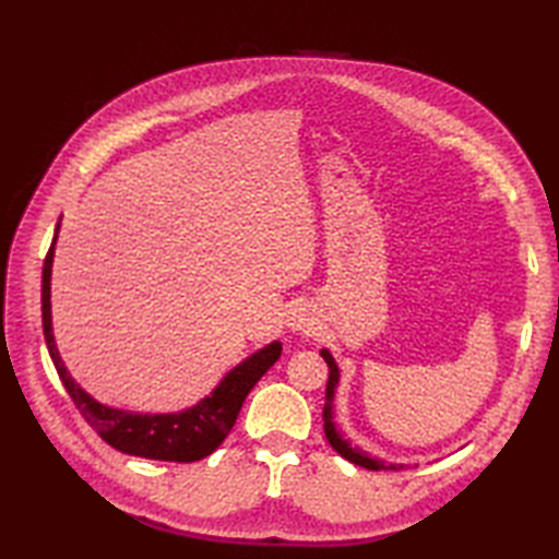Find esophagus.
<instances>
[{
	"mask_svg": "<svg viewBox=\"0 0 559 559\" xmlns=\"http://www.w3.org/2000/svg\"><path fill=\"white\" fill-rule=\"evenodd\" d=\"M314 324H317L314 314L307 310V307H302V305L295 307V310L288 317V329L290 331H302V334H310V331L314 329Z\"/></svg>",
	"mask_w": 559,
	"mask_h": 559,
	"instance_id": "34e87169",
	"label": "esophagus"
}]
</instances>
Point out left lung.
Instances as JSON below:
<instances>
[{
  "label": "left lung",
  "instance_id": "8db88e82",
  "mask_svg": "<svg viewBox=\"0 0 559 559\" xmlns=\"http://www.w3.org/2000/svg\"><path fill=\"white\" fill-rule=\"evenodd\" d=\"M319 353H322L324 362L329 365L326 401H324V435L329 439V444L334 447L336 454H341L346 461L355 463V466H362L367 471H399V468L406 466V463H394V461L377 459V456L370 454V451H365L358 444H350V439L343 437V432L338 430V425L334 420V399H336V386H338V379H341V370H338L334 355H331L329 348H322Z\"/></svg>",
  "mask_w": 559,
  "mask_h": 559
}]
</instances>
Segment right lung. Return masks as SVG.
Here are the masks:
<instances>
[{"instance_id":"right-lung-1","label":"right lung","mask_w":559,"mask_h":559,"mask_svg":"<svg viewBox=\"0 0 559 559\" xmlns=\"http://www.w3.org/2000/svg\"><path fill=\"white\" fill-rule=\"evenodd\" d=\"M59 223H62V218L57 221L50 252H47L43 264V331L47 350H50L55 370L59 379H62L67 394L76 403V408L93 430L110 447L122 451V454L180 463H192L213 454L233 430L237 413H240L249 391L259 382L261 374L281 358V341H271L264 348L247 355L242 362H237L233 370L223 374V379L211 389L209 396L199 399L189 408L173 413H139L100 403L69 374L55 343L50 286Z\"/></svg>"}]
</instances>
